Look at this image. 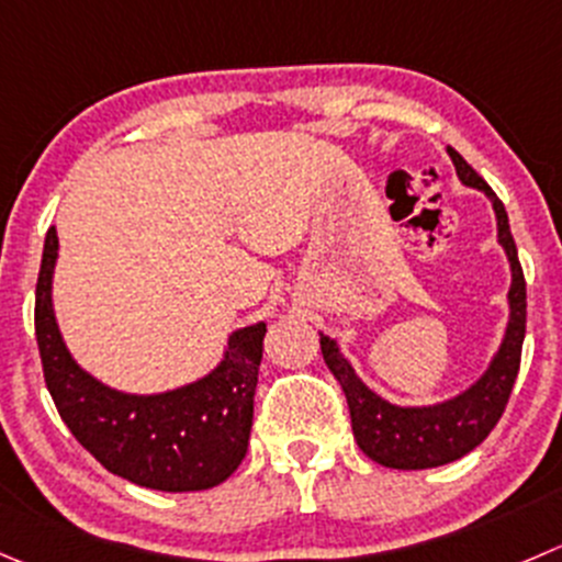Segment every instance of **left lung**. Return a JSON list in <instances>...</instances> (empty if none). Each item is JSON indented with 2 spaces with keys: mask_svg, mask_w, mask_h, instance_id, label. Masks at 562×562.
Wrapping results in <instances>:
<instances>
[{
  "mask_svg": "<svg viewBox=\"0 0 562 562\" xmlns=\"http://www.w3.org/2000/svg\"><path fill=\"white\" fill-rule=\"evenodd\" d=\"M448 154L453 159L461 183L481 189L492 200L494 214H497V238L505 247V255L510 260V274H514L508 291V329H505L503 346H499L497 357L492 359L486 373L470 390L450 397V401L437 403V406H395V403L384 401L373 390H368L353 373L351 364L346 362L337 342L321 335L324 362L329 364V370L346 392L353 439L368 459H373L381 467H392V470H431V467L450 464V461L475 450L503 417L521 364V342H525L527 329V282L519 263V252H516V241L510 236L508 214H505L503 200L467 165L464 156L453 148H448Z\"/></svg>",
  "mask_w": 562,
  "mask_h": 562,
  "instance_id": "obj_1",
  "label": "left lung"
}]
</instances>
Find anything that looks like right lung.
<instances>
[{
  "label": "right lung",
  "mask_w": 562,
  "mask_h": 562,
  "mask_svg": "<svg viewBox=\"0 0 562 562\" xmlns=\"http://www.w3.org/2000/svg\"><path fill=\"white\" fill-rule=\"evenodd\" d=\"M57 231L48 227L35 288V337L59 417L112 475L156 492L220 486L247 456L266 324L244 326L205 379L161 395L109 390L65 348L52 307Z\"/></svg>",
  "instance_id": "obj_1"
}]
</instances>
